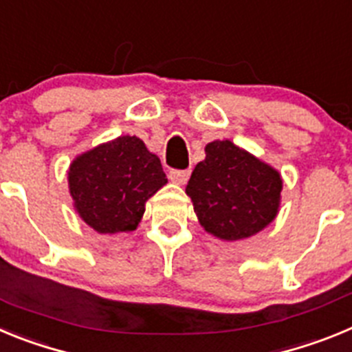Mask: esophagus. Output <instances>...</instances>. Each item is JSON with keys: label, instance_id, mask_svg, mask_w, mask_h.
<instances>
[{"label": "esophagus", "instance_id": "esophagus-1", "mask_svg": "<svg viewBox=\"0 0 352 352\" xmlns=\"http://www.w3.org/2000/svg\"><path fill=\"white\" fill-rule=\"evenodd\" d=\"M190 178V170L185 169V170H178V169H173L169 170V179L174 183H178V185H185Z\"/></svg>", "mask_w": 352, "mask_h": 352}]
</instances>
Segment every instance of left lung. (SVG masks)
<instances>
[{"label": "left lung", "instance_id": "left-lung-1", "mask_svg": "<svg viewBox=\"0 0 352 352\" xmlns=\"http://www.w3.org/2000/svg\"><path fill=\"white\" fill-rule=\"evenodd\" d=\"M204 151L186 185L204 231L236 241L270 226L280 206V173L231 141H213Z\"/></svg>", "mask_w": 352, "mask_h": 352}]
</instances>
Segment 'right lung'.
<instances>
[{"mask_svg": "<svg viewBox=\"0 0 352 352\" xmlns=\"http://www.w3.org/2000/svg\"><path fill=\"white\" fill-rule=\"evenodd\" d=\"M166 183L160 158L135 135L96 146L68 169L74 208L100 234L135 231L146 201Z\"/></svg>", "mask_w": 352, "mask_h": 352, "instance_id": "1", "label": "right lung"}]
</instances>
